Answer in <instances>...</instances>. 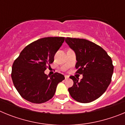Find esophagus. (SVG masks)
I'll use <instances>...</instances> for the list:
<instances>
[{
	"mask_svg": "<svg viewBox=\"0 0 125 125\" xmlns=\"http://www.w3.org/2000/svg\"><path fill=\"white\" fill-rule=\"evenodd\" d=\"M64 78H65V79H68V78H69V76H67V75H65Z\"/></svg>",
	"mask_w": 125,
	"mask_h": 125,
	"instance_id": "1",
	"label": "esophagus"
}]
</instances>
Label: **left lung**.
I'll return each mask as SVG.
<instances>
[{
  "label": "left lung",
  "mask_w": 125,
  "mask_h": 125,
  "mask_svg": "<svg viewBox=\"0 0 125 125\" xmlns=\"http://www.w3.org/2000/svg\"><path fill=\"white\" fill-rule=\"evenodd\" d=\"M65 41L76 53V73L83 76L80 81L74 76L69 77L74 82L68 89L71 96L83 103L94 101L111 81L114 66L111 57L102 47L86 39L67 37Z\"/></svg>",
  "instance_id": "left-lung-1"
}]
</instances>
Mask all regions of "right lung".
<instances>
[{
    "label": "right lung",
    "instance_id": "right-lung-1",
    "mask_svg": "<svg viewBox=\"0 0 125 125\" xmlns=\"http://www.w3.org/2000/svg\"><path fill=\"white\" fill-rule=\"evenodd\" d=\"M64 37L42 38L27 45L12 64L11 77L20 95L33 103H42L51 100L57 85L64 76L55 73L44 74L54 62L56 52L64 42Z\"/></svg>",
    "mask_w": 125,
    "mask_h": 125
}]
</instances>
